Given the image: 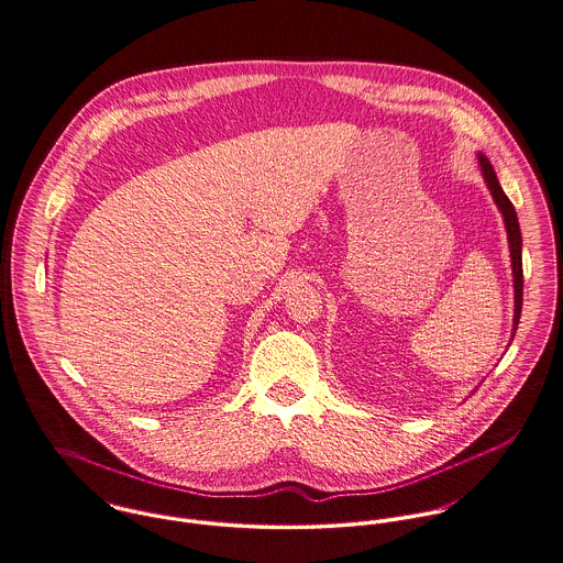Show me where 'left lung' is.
<instances>
[{
    "mask_svg": "<svg viewBox=\"0 0 563 563\" xmlns=\"http://www.w3.org/2000/svg\"><path fill=\"white\" fill-rule=\"evenodd\" d=\"M478 163H481V169H483V176H485V183L505 218V225H507V236H509V250H511V267H514V289H516V316H514V327H518V320H520V313H522V236H520V224H518V216H516V209L514 205L509 202V198L505 196L498 178H496V172L492 167V163L481 154L478 156Z\"/></svg>",
    "mask_w": 563,
    "mask_h": 563,
    "instance_id": "left-lung-1",
    "label": "left lung"
}]
</instances>
